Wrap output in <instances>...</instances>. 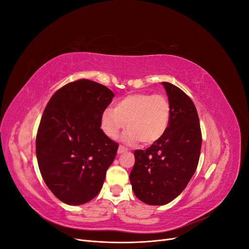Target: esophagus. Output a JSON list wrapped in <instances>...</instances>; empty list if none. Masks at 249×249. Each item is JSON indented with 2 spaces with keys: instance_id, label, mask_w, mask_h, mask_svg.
<instances>
[{
  "instance_id": "obj_1",
  "label": "esophagus",
  "mask_w": 249,
  "mask_h": 249,
  "mask_svg": "<svg viewBox=\"0 0 249 249\" xmlns=\"http://www.w3.org/2000/svg\"><path fill=\"white\" fill-rule=\"evenodd\" d=\"M126 150H127V148H126V147H124V145H119L118 150H117V153H118V154H122V153L126 152Z\"/></svg>"
}]
</instances>
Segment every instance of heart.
Wrapping results in <instances>:
<instances>
[{"mask_svg": "<svg viewBox=\"0 0 249 249\" xmlns=\"http://www.w3.org/2000/svg\"><path fill=\"white\" fill-rule=\"evenodd\" d=\"M171 108L161 94L135 93L119 100L114 109L104 111L101 126L110 138H116L126 126L124 136L126 143L140 140L142 144H153L166 133L170 123Z\"/></svg>", "mask_w": 249, "mask_h": 249, "instance_id": "obj_1", "label": "heart"}]
</instances>
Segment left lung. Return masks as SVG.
Here are the masks:
<instances>
[{"mask_svg":"<svg viewBox=\"0 0 249 249\" xmlns=\"http://www.w3.org/2000/svg\"><path fill=\"white\" fill-rule=\"evenodd\" d=\"M171 108L164 136L148 148L134 152L130 182L135 195L150 206L166 205L189 183L200 156L201 131L196 108L182 89L162 82Z\"/></svg>","mask_w":249,"mask_h":249,"instance_id":"obj_1","label":"left lung"}]
</instances>
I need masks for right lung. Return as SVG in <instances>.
Segmentation results:
<instances>
[{
	"label": "right lung",
	"instance_id": "add662e5",
	"mask_svg": "<svg viewBox=\"0 0 249 249\" xmlns=\"http://www.w3.org/2000/svg\"><path fill=\"white\" fill-rule=\"evenodd\" d=\"M109 88L87 79L53 94L36 135V157L44 183L67 205H82L101 191L118 144L101 129L112 102Z\"/></svg>",
	"mask_w": 249,
	"mask_h": 249
}]
</instances>
